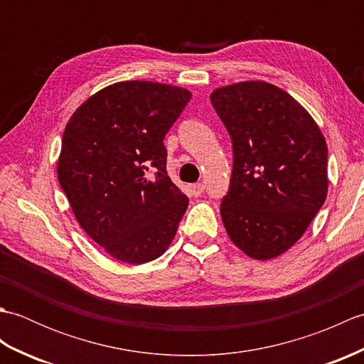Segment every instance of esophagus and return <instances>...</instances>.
Instances as JSON below:
<instances>
[{"label":"esophagus","instance_id":"1","mask_svg":"<svg viewBox=\"0 0 364 364\" xmlns=\"http://www.w3.org/2000/svg\"><path fill=\"white\" fill-rule=\"evenodd\" d=\"M203 191H205V186L202 183H197V184H192V186H189V192H191L192 197L202 196Z\"/></svg>","mask_w":364,"mask_h":364}]
</instances>
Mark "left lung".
<instances>
[{"label": "left lung", "mask_w": 364, "mask_h": 364, "mask_svg": "<svg viewBox=\"0 0 364 364\" xmlns=\"http://www.w3.org/2000/svg\"><path fill=\"white\" fill-rule=\"evenodd\" d=\"M211 103L233 142L223 227L247 257H280L326 202V137L296 98L266 81L218 87Z\"/></svg>", "instance_id": "left-lung-1"}]
</instances>
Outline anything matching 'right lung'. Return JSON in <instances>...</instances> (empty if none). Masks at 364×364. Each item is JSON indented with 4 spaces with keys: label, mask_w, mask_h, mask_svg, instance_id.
I'll use <instances>...</instances> for the list:
<instances>
[{
    "label": "right lung",
    "mask_w": 364,
    "mask_h": 364,
    "mask_svg": "<svg viewBox=\"0 0 364 364\" xmlns=\"http://www.w3.org/2000/svg\"><path fill=\"white\" fill-rule=\"evenodd\" d=\"M191 97L170 84L122 81L89 97L67 122L60 188L81 228L122 262L159 258L186 213L162 141Z\"/></svg>",
    "instance_id": "1"
}]
</instances>
